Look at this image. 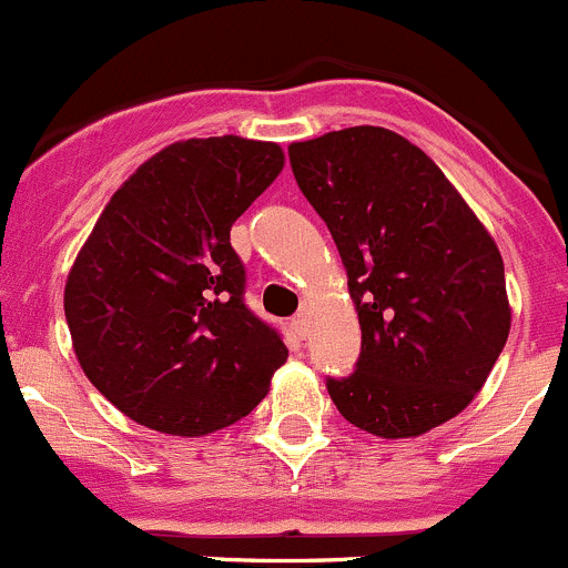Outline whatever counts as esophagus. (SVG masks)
Segmentation results:
<instances>
[{
  "label": "esophagus",
  "mask_w": 568,
  "mask_h": 568,
  "mask_svg": "<svg viewBox=\"0 0 568 568\" xmlns=\"http://www.w3.org/2000/svg\"><path fill=\"white\" fill-rule=\"evenodd\" d=\"M291 331H294L300 338L305 336V333H308V316H305V314L294 316V320H291Z\"/></svg>",
  "instance_id": "obj_1"
}]
</instances>
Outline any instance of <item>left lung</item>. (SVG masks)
I'll list each match as a JSON object with an SVG mask.
<instances>
[{"instance_id":"1","label":"left lung","mask_w":568,"mask_h":568,"mask_svg":"<svg viewBox=\"0 0 568 568\" xmlns=\"http://www.w3.org/2000/svg\"><path fill=\"white\" fill-rule=\"evenodd\" d=\"M288 156L336 241L362 325L356 373L327 381L333 404L384 439L443 426L485 386L510 333L499 246L395 131L353 125L291 142Z\"/></svg>"}]
</instances>
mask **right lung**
Wrapping results in <instances>:
<instances>
[{
  "mask_svg": "<svg viewBox=\"0 0 568 568\" xmlns=\"http://www.w3.org/2000/svg\"><path fill=\"white\" fill-rule=\"evenodd\" d=\"M285 164L277 142L182 140L111 195L63 288L72 347L125 417L204 437L246 417L288 358L243 305L230 230Z\"/></svg>",
  "mask_w": 568,
  "mask_h": 568,
  "instance_id": "obj_1",
  "label": "right lung"
}]
</instances>
